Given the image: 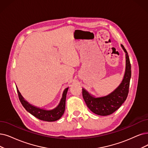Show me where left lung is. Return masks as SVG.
Segmentation results:
<instances>
[{
	"mask_svg": "<svg viewBox=\"0 0 148 148\" xmlns=\"http://www.w3.org/2000/svg\"><path fill=\"white\" fill-rule=\"evenodd\" d=\"M121 47L125 52L126 68L125 75L119 86L108 95L101 97L94 96L85 88H82V97L87 106L97 115L107 116L112 114L120 108L127 98L131 77V66L126 50L122 44Z\"/></svg>",
	"mask_w": 148,
	"mask_h": 148,
	"instance_id": "left-lung-1",
	"label": "left lung"
}]
</instances>
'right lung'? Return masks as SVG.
<instances>
[{"label": "right lung", "instance_id": "obj_1", "mask_svg": "<svg viewBox=\"0 0 148 148\" xmlns=\"http://www.w3.org/2000/svg\"><path fill=\"white\" fill-rule=\"evenodd\" d=\"M69 88V87H68L65 88L64 90L63 91L62 98L60 103H59L58 105L56 108L52 109H45L40 108L37 107V106L31 104L22 97L17 87V93H18L19 98L21 104L27 112H28L29 114H31L32 115L40 120L51 122L55 121L58 120L59 119H60L61 116L63 115L65 111V108H66V99Z\"/></svg>", "mask_w": 148, "mask_h": 148}]
</instances>
